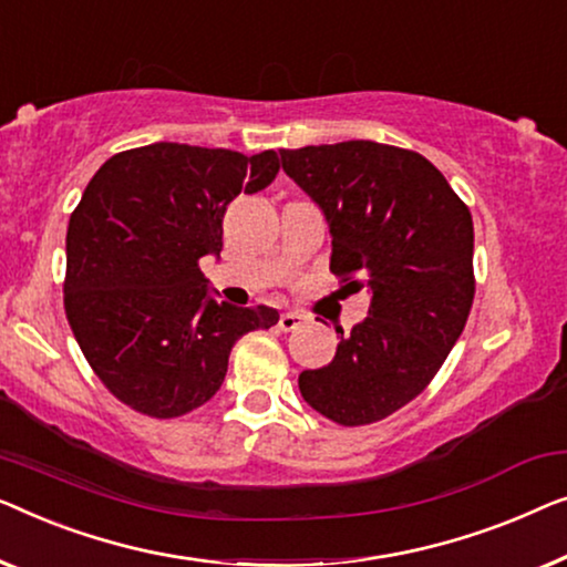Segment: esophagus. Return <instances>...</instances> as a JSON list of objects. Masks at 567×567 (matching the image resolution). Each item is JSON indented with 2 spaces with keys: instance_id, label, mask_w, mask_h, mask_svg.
<instances>
[{
  "instance_id": "esophagus-1",
  "label": "esophagus",
  "mask_w": 567,
  "mask_h": 567,
  "mask_svg": "<svg viewBox=\"0 0 567 567\" xmlns=\"http://www.w3.org/2000/svg\"><path fill=\"white\" fill-rule=\"evenodd\" d=\"M302 321H306V316H302V313H282L280 316V329L282 331H295Z\"/></svg>"
}]
</instances>
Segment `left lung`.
<instances>
[{"instance_id":"8db88e82","label":"left lung","mask_w":567,"mask_h":567,"mask_svg":"<svg viewBox=\"0 0 567 567\" xmlns=\"http://www.w3.org/2000/svg\"><path fill=\"white\" fill-rule=\"evenodd\" d=\"M329 220L331 272L372 292L333 360L300 372L310 409L339 426L388 419L440 372L475 298L473 215L416 151L374 141L280 151Z\"/></svg>"}]
</instances>
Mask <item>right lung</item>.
<instances>
[{
    "label": "right lung",
    "mask_w": 567,
    "mask_h": 567,
    "mask_svg": "<svg viewBox=\"0 0 567 567\" xmlns=\"http://www.w3.org/2000/svg\"><path fill=\"white\" fill-rule=\"evenodd\" d=\"M280 156L151 143L100 166L66 230L63 308L94 374L148 419H177L218 393L244 333L280 321L207 295L205 254L223 249L236 195L269 187Z\"/></svg>",
    "instance_id": "add662e5"
}]
</instances>
